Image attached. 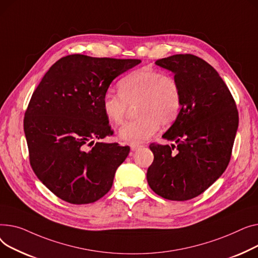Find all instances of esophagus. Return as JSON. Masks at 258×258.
<instances>
[{"instance_id": "obj_1", "label": "esophagus", "mask_w": 258, "mask_h": 258, "mask_svg": "<svg viewBox=\"0 0 258 258\" xmlns=\"http://www.w3.org/2000/svg\"><path fill=\"white\" fill-rule=\"evenodd\" d=\"M142 146H140V145H131V151H136L138 149H140Z\"/></svg>"}]
</instances>
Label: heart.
I'll use <instances>...</instances> for the list:
<instances>
[{
    "instance_id": "1",
    "label": "heart",
    "mask_w": 258,
    "mask_h": 258,
    "mask_svg": "<svg viewBox=\"0 0 258 258\" xmlns=\"http://www.w3.org/2000/svg\"><path fill=\"white\" fill-rule=\"evenodd\" d=\"M119 94L105 93L102 110L108 122L120 125L125 119L128 105L136 106L138 119L118 130V138L125 143L139 145L149 140L163 127L172 125L182 107V96L177 80L154 69L143 68L127 75L118 82Z\"/></svg>"
}]
</instances>
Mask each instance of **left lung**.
Segmentation results:
<instances>
[{"label": "left lung", "instance_id": "obj_1", "mask_svg": "<svg viewBox=\"0 0 258 258\" xmlns=\"http://www.w3.org/2000/svg\"><path fill=\"white\" fill-rule=\"evenodd\" d=\"M155 63L174 73L182 107L162 135L176 145H150L154 160L147 180L162 198L186 201L205 191L225 172L238 127V112L230 90L205 60L178 54Z\"/></svg>", "mask_w": 258, "mask_h": 258}]
</instances>
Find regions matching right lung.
<instances>
[{"mask_svg":"<svg viewBox=\"0 0 258 258\" xmlns=\"http://www.w3.org/2000/svg\"><path fill=\"white\" fill-rule=\"evenodd\" d=\"M141 62L69 55L50 68L34 90L24 118L30 164L58 198L88 204L111 188L130 148L97 142L113 134L102 99L113 79Z\"/></svg>","mask_w":258,"mask_h":258,"instance_id":"add662e5","label":"right lung"}]
</instances>
